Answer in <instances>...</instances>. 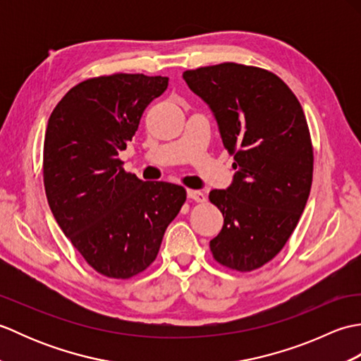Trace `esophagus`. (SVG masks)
<instances>
[{
    "mask_svg": "<svg viewBox=\"0 0 361 361\" xmlns=\"http://www.w3.org/2000/svg\"><path fill=\"white\" fill-rule=\"evenodd\" d=\"M188 198L198 203L206 202V195L202 192V190H195V189H188Z\"/></svg>",
    "mask_w": 361,
    "mask_h": 361,
    "instance_id": "esophagus-1",
    "label": "esophagus"
}]
</instances>
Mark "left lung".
Here are the masks:
<instances>
[{"label": "left lung", "instance_id": "1", "mask_svg": "<svg viewBox=\"0 0 361 361\" xmlns=\"http://www.w3.org/2000/svg\"><path fill=\"white\" fill-rule=\"evenodd\" d=\"M209 106L234 176L209 200L224 226L209 242L214 259L251 271L278 255L296 228L312 186L313 150L302 106L278 75L220 63L183 73Z\"/></svg>", "mask_w": 361, "mask_h": 361}]
</instances>
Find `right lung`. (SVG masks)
Segmentation results:
<instances>
[{
    "mask_svg": "<svg viewBox=\"0 0 361 361\" xmlns=\"http://www.w3.org/2000/svg\"><path fill=\"white\" fill-rule=\"evenodd\" d=\"M167 82L144 74L88 79L68 91L46 127L43 178L52 216L106 278L128 279L144 271L186 202L183 186L142 181L118 158Z\"/></svg>",
    "mask_w": 361,
    "mask_h": 361,
    "instance_id": "right-lung-1",
    "label": "right lung"
}]
</instances>
